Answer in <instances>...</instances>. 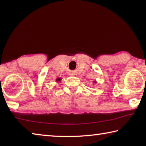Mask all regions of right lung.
<instances>
[{
    "mask_svg": "<svg viewBox=\"0 0 146 146\" xmlns=\"http://www.w3.org/2000/svg\"><path fill=\"white\" fill-rule=\"evenodd\" d=\"M60 80H61V78H58L56 80V82H58V81H59V82H60Z\"/></svg>",
    "mask_w": 146,
    "mask_h": 146,
    "instance_id": "1",
    "label": "right lung"
}]
</instances>
